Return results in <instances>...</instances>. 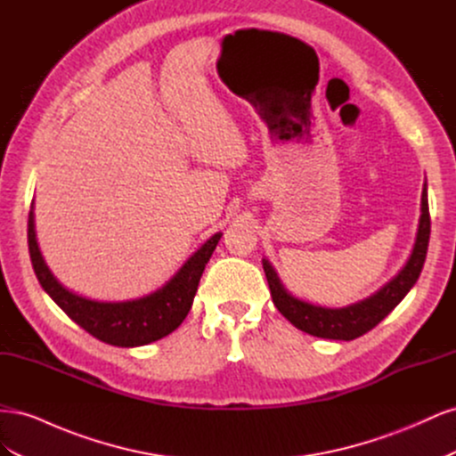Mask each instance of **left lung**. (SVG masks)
<instances>
[{
  "label": "left lung",
  "mask_w": 456,
  "mask_h": 456,
  "mask_svg": "<svg viewBox=\"0 0 456 456\" xmlns=\"http://www.w3.org/2000/svg\"><path fill=\"white\" fill-rule=\"evenodd\" d=\"M428 241H430V211H428V184L424 183L417 240L405 266L367 298L352 302V305L342 308L314 305V302L298 298L289 291L268 258H262V268L266 272L275 308L297 329L320 338L354 340L365 335L372 327H377L417 283L426 260Z\"/></svg>",
  "instance_id": "1"
}]
</instances>
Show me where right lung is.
Instances as JSON below:
<instances>
[{
    "label": "right lung",
    "mask_w": 456,
    "mask_h": 456,
    "mask_svg": "<svg viewBox=\"0 0 456 456\" xmlns=\"http://www.w3.org/2000/svg\"><path fill=\"white\" fill-rule=\"evenodd\" d=\"M34 218L32 201L28 215V249L34 272L44 291L89 335L119 348H136L156 342L171 335L184 322L191 302H194L205 265L216 249L218 240L223 238V232L213 233L173 273V278L156 291L129 300H94L64 287L57 280V275L49 270L44 255L39 251Z\"/></svg>",
    "instance_id": "add662e5"
}]
</instances>
